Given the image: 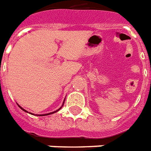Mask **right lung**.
<instances>
[{"label": "right lung", "instance_id": "1", "mask_svg": "<svg viewBox=\"0 0 151 151\" xmlns=\"http://www.w3.org/2000/svg\"><path fill=\"white\" fill-rule=\"evenodd\" d=\"M63 104H64V102H63ZM18 106H19V107L21 108V109H22V111H25V112H27V113H28V111H27L26 110H24V109H23V108H22V107H21V106H19V105H18ZM62 106H61V107L59 108V109H58V110H57V111H53V112H51V113H49V114H45V115H40V116H44V115H51V114H53V113H55V112L58 111H59V110H60L61 108H62ZM29 113H30V112H29ZM30 114H32V115H33L32 113H30Z\"/></svg>", "mask_w": 151, "mask_h": 151}]
</instances>
